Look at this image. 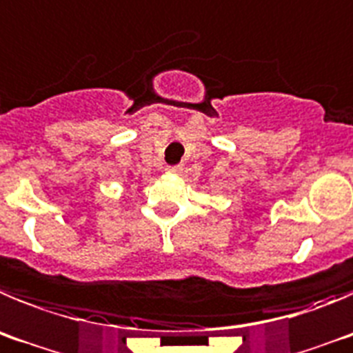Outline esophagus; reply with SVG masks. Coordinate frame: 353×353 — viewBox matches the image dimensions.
Masks as SVG:
<instances>
[{
	"label": "esophagus",
	"instance_id": "1",
	"mask_svg": "<svg viewBox=\"0 0 353 353\" xmlns=\"http://www.w3.org/2000/svg\"><path fill=\"white\" fill-rule=\"evenodd\" d=\"M181 170H183L181 165H169V167H167V172L169 174H181Z\"/></svg>",
	"mask_w": 353,
	"mask_h": 353
}]
</instances>
